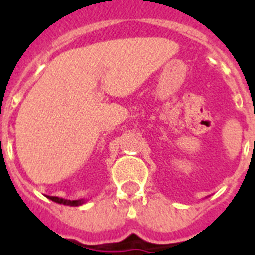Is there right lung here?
I'll use <instances>...</instances> for the list:
<instances>
[{
	"instance_id": "obj_1",
	"label": "right lung",
	"mask_w": 255,
	"mask_h": 255,
	"mask_svg": "<svg viewBox=\"0 0 255 255\" xmlns=\"http://www.w3.org/2000/svg\"><path fill=\"white\" fill-rule=\"evenodd\" d=\"M48 199H51L52 202H55V203L58 204H64V206H70V207H78L84 204L85 200L84 199H78V200H69V199H64V198H58V197H49V195H46Z\"/></svg>"
}]
</instances>
